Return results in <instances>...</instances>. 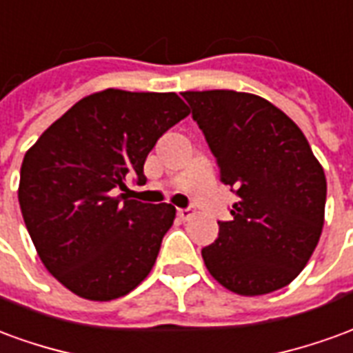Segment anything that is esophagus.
<instances>
[{
	"mask_svg": "<svg viewBox=\"0 0 353 353\" xmlns=\"http://www.w3.org/2000/svg\"><path fill=\"white\" fill-rule=\"evenodd\" d=\"M192 215H194V208H179V210H177V217H179L181 221H187Z\"/></svg>",
	"mask_w": 353,
	"mask_h": 353,
	"instance_id": "esophagus-1",
	"label": "esophagus"
}]
</instances>
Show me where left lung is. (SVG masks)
I'll use <instances>...</instances> for the list:
<instances>
[{
  "label": "left lung",
  "instance_id": "1",
  "mask_svg": "<svg viewBox=\"0 0 353 353\" xmlns=\"http://www.w3.org/2000/svg\"><path fill=\"white\" fill-rule=\"evenodd\" d=\"M236 192L230 221L202 250L204 265L232 293L266 295L301 274L321 236L327 181L301 128L248 92H181Z\"/></svg>",
  "mask_w": 353,
  "mask_h": 353
}]
</instances>
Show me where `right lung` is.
<instances>
[{
	"mask_svg": "<svg viewBox=\"0 0 353 353\" xmlns=\"http://www.w3.org/2000/svg\"><path fill=\"white\" fill-rule=\"evenodd\" d=\"M191 111L176 92L108 88L68 109L24 154L19 202L45 268L88 301H113L151 272L172 204L130 199L164 132Z\"/></svg>",
	"mask_w": 353,
	"mask_h": 353,
	"instance_id": "right-lung-1",
	"label": "right lung"
}]
</instances>
